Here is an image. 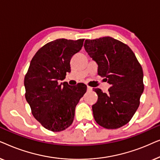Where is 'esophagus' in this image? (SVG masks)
Listing matches in <instances>:
<instances>
[{
    "label": "esophagus",
    "mask_w": 160,
    "mask_h": 160,
    "mask_svg": "<svg viewBox=\"0 0 160 160\" xmlns=\"http://www.w3.org/2000/svg\"><path fill=\"white\" fill-rule=\"evenodd\" d=\"M92 89V88L91 87H89V86H87V90H88V91H91Z\"/></svg>",
    "instance_id": "34e87169"
}]
</instances>
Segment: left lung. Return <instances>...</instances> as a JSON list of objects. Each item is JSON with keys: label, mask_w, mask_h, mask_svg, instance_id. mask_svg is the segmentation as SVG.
<instances>
[{"label": "left lung", "mask_w": 160, "mask_h": 160, "mask_svg": "<svg viewBox=\"0 0 160 160\" xmlns=\"http://www.w3.org/2000/svg\"><path fill=\"white\" fill-rule=\"evenodd\" d=\"M84 47L97 62L98 75L111 84L108 93L94 89L98 96L92 106L95 120L106 129L121 128L139 106L144 89L141 65L128 45L111 37L86 40Z\"/></svg>", "instance_id": "1"}]
</instances>
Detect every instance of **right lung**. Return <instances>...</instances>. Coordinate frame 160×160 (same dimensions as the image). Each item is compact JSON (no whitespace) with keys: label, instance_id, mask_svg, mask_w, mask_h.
<instances>
[{"label":"right lung","instance_id":"obj_1","mask_svg":"<svg viewBox=\"0 0 160 160\" xmlns=\"http://www.w3.org/2000/svg\"><path fill=\"white\" fill-rule=\"evenodd\" d=\"M84 39H57L36 52L25 76V98L35 119L52 132L73 123L75 108L87 91L84 84L71 87L65 79L72 57L82 49Z\"/></svg>","mask_w":160,"mask_h":160}]
</instances>
